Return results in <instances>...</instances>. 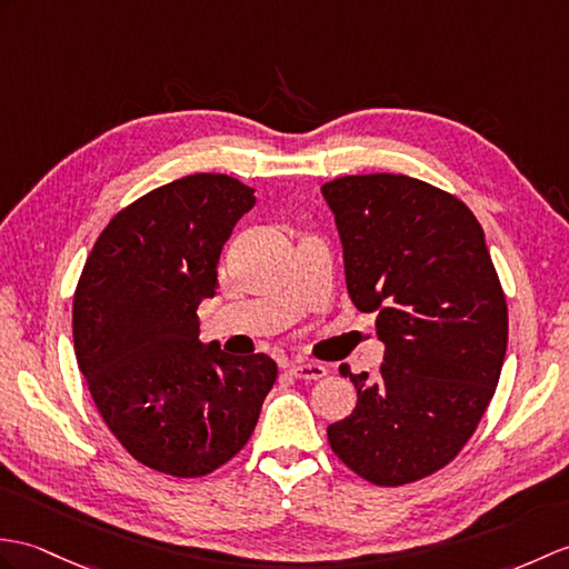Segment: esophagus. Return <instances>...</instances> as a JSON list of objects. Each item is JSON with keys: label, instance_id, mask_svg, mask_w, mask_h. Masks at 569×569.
Returning a JSON list of instances; mask_svg holds the SVG:
<instances>
[{"label": "esophagus", "instance_id": "34e87169", "mask_svg": "<svg viewBox=\"0 0 569 569\" xmlns=\"http://www.w3.org/2000/svg\"><path fill=\"white\" fill-rule=\"evenodd\" d=\"M290 373L302 380H320L327 376V366L317 363V361H293L288 366Z\"/></svg>", "mask_w": 569, "mask_h": 569}]
</instances>
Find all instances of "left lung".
I'll use <instances>...</instances> for the list:
<instances>
[{
    "label": "left lung",
    "mask_w": 569,
    "mask_h": 569,
    "mask_svg": "<svg viewBox=\"0 0 569 569\" xmlns=\"http://www.w3.org/2000/svg\"><path fill=\"white\" fill-rule=\"evenodd\" d=\"M351 302L376 312L386 363L351 373L353 412L327 427L341 463L380 487L417 482L460 453L490 405L509 315L485 232L453 193L405 174L322 187Z\"/></svg>",
    "instance_id": "1"
}]
</instances>
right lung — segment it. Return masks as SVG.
<instances>
[{"instance_id": "right-lung-1", "label": "right lung", "mask_w": 569, "mask_h": 569, "mask_svg": "<svg viewBox=\"0 0 569 569\" xmlns=\"http://www.w3.org/2000/svg\"><path fill=\"white\" fill-rule=\"evenodd\" d=\"M254 201L228 174L164 183L111 218L74 290L77 366L99 415L138 463L171 478L240 453L279 373L267 353L234 359L198 339L222 244Z\"/></svg>"}]
</instances>
